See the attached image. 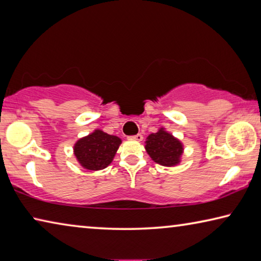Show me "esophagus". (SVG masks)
Segmentation results:
<instances>
[{
  "instance_id": "1",
  "label": "esophagus",
  "mask_w": 261,
  "mask_h": 261,
  "mask_svg": "<svg viewBox=\"0 0 261 261\" xmlns=\"http://www.w3.org/2000/svg\"><path fill=\"white\" fill-rule=\"evenodd\" d=\"M130 139H134V140L141 141V140H143V135H141V134H138V135H136V136H131V137H130Z\"/></svg>"
}]
</instances>
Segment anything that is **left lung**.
I'll use <instances>...</instances> for the list:
<instances>
[{"label":"left lung","mask_w":261,"mask_h":261,"mask_svg":"<svg viewBox=\"0 0 261 261\" xmlns=\"http://www.w3.org/2000/svg\"><path fill=\"white\" fill-rule=\"evenodd\" d=\"M145 149L154 162L165 167H174L179 165L184 147L182 141L166 131L165 127H160L155 134L147 137Z\"/></svg>","instance_id":"8db88e82"}]
</instances>
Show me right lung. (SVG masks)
<instances>
[{"label": "right lung", "mask_w": 261, "mask_h": 261, "mask_svg": "<svg viewBox=\"0 0 261 261\" xmlns=\"http://www.w3.org/2000/svg\"><path fill=\"white\" fill-rule=\"evenodd\" d=\"M121 143L122 140L118 137L96 129L76 141L73 154L79 165L85 169L101 170L113 162Z\"/></svg>", "instance_id": "right-lung-1"}]
</instances>
